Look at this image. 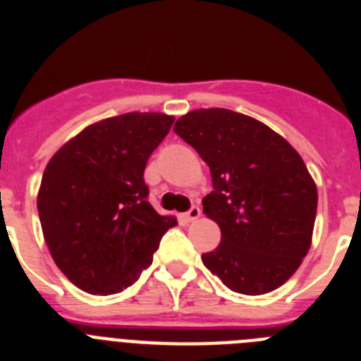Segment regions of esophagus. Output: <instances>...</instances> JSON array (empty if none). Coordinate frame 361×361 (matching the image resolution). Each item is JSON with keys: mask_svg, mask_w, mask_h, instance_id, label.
Returning a JSON list of instances; mask_svg holds the SVG:
<instances>
[{"mask_svg": "<svg viewBox=\"0 0 361 361\" xmlns=\"http://www.w3.org/2000/svg\"><path fill=\"white\" fill-rule=\"evenodd\" d=\"M183 216H184V220H188V222H195V220L200 216V208L199 206H193V208H191L190 212L184 213Z\"/></svg>", "mask_w": 361, "mask_h": 361, "instance_id": "esophagus-1", "label": "esophagus"}]
</instances>
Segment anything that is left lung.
<instances>
[{
	"instance_id": "obj_1",
	"label": "left lung",
	"mask_w": 361,
	"mask_h": 361,
	"mask_svg": "<svg viewBox=\"0 0 361 361\" xmlns=\"http://www.w3.org/2000/svg\"><path fill=\"white\" fill-rule=\"evenodd\" d=\"M173 132L212 171L202 212L222 237L204 266L240 295L275 291L307 255L317 219V184L300 153L267 124L226 108L188 111Z\"/></svg>"
}]
</instances>
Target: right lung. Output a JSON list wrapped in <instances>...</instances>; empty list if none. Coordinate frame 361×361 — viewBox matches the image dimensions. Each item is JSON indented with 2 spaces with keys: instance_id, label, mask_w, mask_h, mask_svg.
<instances>
[{
  "instance_id": "add662e5",
  "label": "right lung",
  "mask_w": 361,
  "mask_h": 361,
  "mask_svg": "<svg viewBox=\"0 0 361 361\" xmlns=\"http://www.w3.org/2000/svg\"><path fill=\"white\" fill-rule=\"evenodd\" d=\"M175 117L130 111L97 121L66 141L37 191L41 229L56 266L90 295H116L152 264L177 226L148 202L145 168Z\"/></svg>"
}]
</instances>
